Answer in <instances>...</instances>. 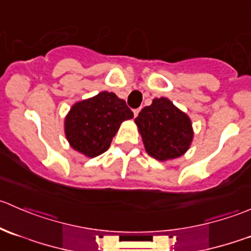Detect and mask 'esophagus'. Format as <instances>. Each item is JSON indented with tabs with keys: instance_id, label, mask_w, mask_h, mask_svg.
<instances>
[{
	"instance_id": "34e87169",
	"label": "esophagus",
	"mask_w": 251,
	"mask_h": 251,
	"mask_svg": "<svg viewBox=\"0 0 251 251\" xmlns=\"http://www.w3.org/2000/svg\"><path fill=\"white\" fill-rule=\"evenodd\" d=\"M140 110H141V108H137V109L133 110V115L137 116V115H138V113H140Z\"/></svg>"
}]
</instances>
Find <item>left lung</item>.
I'll return each mask as SVG.
<instances>
[{
	"instance_id": "1",
	"label": "left lung",
	"mask_w": 251,
	"mask_h": 251,
	"mask_svg": "<svg viewBox=\"0 0 251 251\" xmlns=\"http://www.w3.org/2000/svg\"><path fill=\"white\" fill-rule=\"evenodd\" d=\"M147 153L156 160H169L187 151L193 138L188 116L168 98H155L135 119Z\"/></svg>"
}]
</instances>
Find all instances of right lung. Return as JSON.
Listing matches in <instances>:
<instances>
[{"label":"right lung","mask_w":251,"mask_h":251,"mask_svg":"<svg viewBox=\"0 0 251 251\" xmlns=\"http://www.w3.org/2000/svg\"><path fill=\"white\" fill-rule=\"evenodd\" d=\"M133 111L113 92H100L73 105L65 118V136L75 151L95 158L104 153L121 123Z\"/></svg>","instance_id":"add662e5"}]
</instances>
